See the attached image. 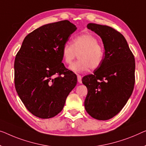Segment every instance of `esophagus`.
Wrapping results in <instances>:
<instances>
[{
    "label": "esophagus",
    "mask_w": 146,
    "mask_h": 146,
    "mask_svg": "<svg viewBox=\"0 0 146 146\" xmlns=\"http://www.w3.org/2000/svg\"><path fill=\"white\" fill-rule=\"evenodd\" d=\"M77 80H78V82H79V83H81L82 82V77H80V75H77Z\"/></svg>",
    "instance_id": "34e87169"
}]
</instances>
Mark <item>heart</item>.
Wrapping results in <instances>:
<instances>
[{
  "mask_svg": "<svg viewBox=\"0 0 146 146\" xmlns=\"http://www.w3.org/2000/svg\"><path fill=\"white\" fill-rule=\"evenodd\" d=\"M61 53L63 62L67 64H70L79 54V60L69 66V69L79 73L98 68L104 61L105 49L95 36L86 33L74 38L71 45L64 44Z\"/></svg>",
  "mask_w": 146,
  "mask_h": 146,
  "instance_id": "heart-1",
  "label": "heart"
}]
</instances>
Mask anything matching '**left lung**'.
I'll list each match as a JSON object with an SVG mask.
<instances>
[{"label":"left lung","instance_id":"1","mask_svg":"<svg viewBox=\"0 0 146 146\" xmlns=\"http://www.w3.org/2000/svg\"><path fill=\"white\" fill-rule=\"evenodd\" d=\"M87 28L103 41L105 56L98 68L82 78L88 89L86 112L98 120H108L121 111L135 83V59L121 33L107 25L88 23Z\"/></svg>","mask_w":146,"mask_h":146}]
</instances>
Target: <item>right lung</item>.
Here are the masks:
<instances>
[{"label":"right lung","mask_w":146,"mask_h":146,"mask_svg":"<svg viewBox=\"0 0 146 146\" xmlns=\"http://www.w3.org/2000/svg\"><path fill=\"white\" fill-rule=\"evenodd\" d=\"M76 26L68 20L41 26L25 36L14 62L15 88L35 116L49 119L64 108L77 84L76 75L62 63V48Z\"/></svg>","instance_id":"right-lung-1"}]
</instances>
